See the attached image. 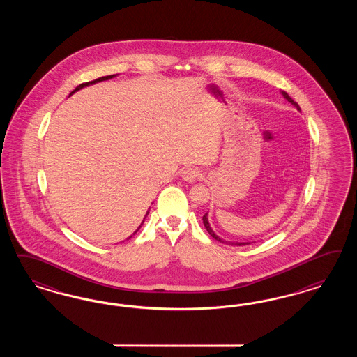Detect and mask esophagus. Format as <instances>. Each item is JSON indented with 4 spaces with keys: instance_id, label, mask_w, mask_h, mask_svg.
<instances>
[{
    "instance_id": "esophagus-1",
    "label": "esophagus",
    "mask_w": 357,
    "mask_h": 357,
    "mask_svg": "<svg viewBox=\"0 0 357 357\" xmlns=\"http://www.w3.org/2000/svg\"><path fill=\"white\" fill-rule=\"evenodd\" d=\"M200 175L202 174H200V170L197 167H187L182 172V178L185 182H190V183L195 182L196 179H199Z\"/></svg>"
}]
</instances>
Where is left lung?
Instances as JSON below:
<instances>
[{
  "label": "left lung",
  "instance_id": "obj_1",
  "mask_svg": "<svg viewBox=\"0 0 357 357\" xmlns=\"http://www.w3.org/2000/svg\"><path fill=\"white\" fill-rule=\"evenodd\" d=\"M281 94H282V97L285 98L289 103H292L293 106H296V108L298 109V111H301V108H300V106L293 100L292 98L289 97L285 91H281ZM203 224H204V227H206V231L212 236V237L215 238V239H217L218 242H222V243H225L227 241H224V239H221V238L218 237V236H216L215 234V231L212 230V227H211V225H209V222H208V213H206L204 216H203ZM227 243H230V245H237V246H242V245H249V242H227Z\"/></svg>",
  "mask_w": 357,
  "mask_h": 357
}]
</instances>
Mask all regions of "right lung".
<instances>
[{"instance_id": "right-lung-1", "label": "right lung", "mask_w": 357, "mask_h": 357, "mask_svg": "<svg viewBox=\"0 0 357 357\" xmlns=\"http://www.w3.org/2000/svg\"><path fill=\"white\" fill-rule=\"evenodd\" d=\"M112 77H115V75H112V76L99 77V78H97V79H94V81H89V82H84V84H81L79 86H77L76 89H75V90H73L72 93H70V96H72L73 93H76L77 90L82 89V87L89 86V85H93V84H97V82H100V81H106V79H109V78H112ZM148 213H149V212H146V215H148ZM146 215H145V217H146ZM144 220H145V218H144ZM142 224H144V221L141 222V225H142ZM140 227H139V229H140ZM139 229H137V230H139ZM137 230H136L135 233H137ZM135 233H133V234H135ZM130 237H132V236H130Z\"/></svg>"}]
</instances>
